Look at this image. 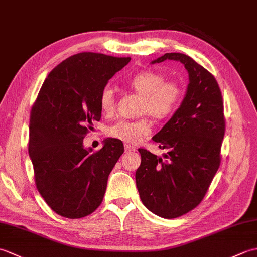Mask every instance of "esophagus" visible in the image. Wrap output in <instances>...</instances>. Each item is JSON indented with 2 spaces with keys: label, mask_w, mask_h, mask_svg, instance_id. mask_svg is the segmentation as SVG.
<instances>
[{
  "label": "esophagus",
  "mask_w": 257,
  "mask_h": 257,
  "mask_svg": "<svg viewBox=\"0 0 257 257\" xmlns=\"http://www.w3.org/2000/svg\"><path fill=\"white\" fill-rule=\"evenodd\" d=\"M124 151L125 152H132V151H136V148L133 146H129V145H125L124 146Z\"/></svg>",
  "instance_id": "obj_1"
}]
</instances>
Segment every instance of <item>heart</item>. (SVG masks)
Returning <instances> with one entry per match:
<instances>
[{"mask_svg":"<svg viewBox=\"0 0 257 257\" xmlns=\"http://www.w3.org/2000/svg\"><path fill=\"white\" fill-rule=\"evenodd\" d=\"M128 85L143 96L140 112L149 113L157 119L168 117L179 105L182 89L174 81H165L163 76L152 70H141L128 80ZM99 105L103 113L112 114L116 109L114 94L110 86L103 87ZM151 123L147 118L137 120H119L108 128V136L122 143L136 145L148 135Z\"/></svg>","mask_w":257,"mask_h":257,"instance_id":"obj_1","label":"heart"}]
</instances>
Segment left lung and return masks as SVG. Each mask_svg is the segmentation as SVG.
I'll use <instances>...</instances> for the list:
<instances>
[{
  "mask_svg": "<svg viewBox=\"0 0 257 257\" xmlns=\"http://www.w3.org/2000/svg\"><path fill=\"white\" fill-rule=\"evenodd\" d=\"M170 59L184 65L189 84L181 105L152 140L168 152L162 158L139 149L136 184L144 205L165 219L193 210L204 198L220 167L225 133L220 87L211 73L181 53H166L151 64Z\"/></svg>",
  "mask_w": 257,
  "mask_h": 257,
  "instance_id": "1",
  "label": "left lung"
}]
</instances>
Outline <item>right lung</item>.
I'll return each mask as SVG.
<instances>
[{
  "mask_svg": "<svg viewBox=\"0 0 257 257\" xmlns=\"http://www.w3.org/2000/svg\"><path fill=\"white\" fill-rule=\"evenodd\" d=\"M129 62L90 52L70 56L48 74L32 108L29 155L36 187L48 206L67 219L100 205L109 173L123 154L118 139H105L96 152L83 140L100 120L102 88Z\"/></svg>",
  "mask_w": 257,
  "mask_h": 257,
  "instance_id": "1",
  "label": "right lung"
}]
</instances>
